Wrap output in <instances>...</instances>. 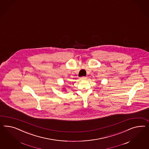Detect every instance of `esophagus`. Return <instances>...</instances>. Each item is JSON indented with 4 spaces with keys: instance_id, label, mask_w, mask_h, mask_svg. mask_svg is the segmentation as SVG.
<instances>
[{
    "instance_id": "1",
    "label": "esophagus",
    "mask_w": 149,
    "mask_h": 149,
    "mask_svg": "<svg viewBox=\"0 0 149 149\" xmlns=\"http://www.w3.org/2000/svg\"><path fill=\"white\" fill-rule=\"evenodd\" d=\"M86 79H87V77H81V80H85Z\"/></svg>"
}]
</instances>
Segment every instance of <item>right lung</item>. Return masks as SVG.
Returning a JSON list of instances; mask_svg holds the SVG:
<instances>
[{"label":"right lung","instance_id":"obj_1","mask_svg":"<svg viewBox=\"0 0 149 149\" xmlns=\"http://www.w3.org/2000/svg\"><path fill=\"white\" fill-rule=\"evenodd\" d=\"M64 90H65V89H64Z\"/></svg>","mask_w":149,"mask_h":149}]
</instances>
